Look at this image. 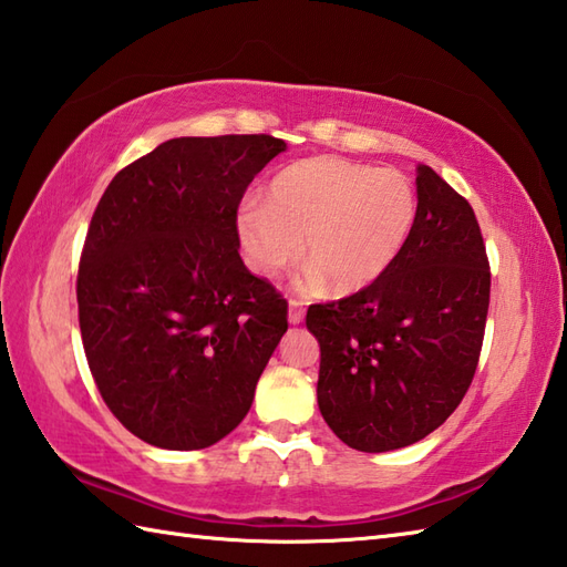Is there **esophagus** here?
Listing matches in <instances>:
<instances>
[{"instance_id": "obj_1", "label": "esophagus", "mask_w": 567, "mask_h": 567, "mask_svg": "<svg viewBox=\"0 0 567 567\" xmlns=\"http://www.w3.org/2000/svg\"><path fill=\"white\" fill-rule=\"evenodd\" d=\"M287 305H290V315H287V319H290L292 327H297V323L305 319V305L299 302V299H290Z\"/></svg>"}]
</instances>
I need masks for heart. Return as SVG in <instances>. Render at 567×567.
Masks as SVG:
<instances>
[{"label": "heart", "instance_id": "b5f03b06", "mask_svg": "<svg viewBox=\"0 0 567 567\" xmlns=\"http://www.w3.org/2000/svg\"><path fill=\"white\" fill-rule=\"evenodd\" d=\"M419 214L416 189L390 167L343 158L299 161L277 173L265 202L238 207L236 231L256 272L272 277L302 252L311 282L355 292L390 270Z\"/></svg>", "mask_w": 567, "mask_h": 567}]
</instances>
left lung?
Here are the masks:
<instances>
[{
    "instance_id": "left-lung-1",
    "label": "left lung",
    "mask_w": 567,
    "mask_h": 567,
    "mask_svg": "<svg viewBox=\"0 0 567 567\" xmlns=\"http://www.w3.org/2000/svg\"><path fill=\"white\" fill-rule=\"evenodd\" d=\"M419 214L380 280L307 311L321 348L323 421L363 453L436 431L473 382L489 307V262L467 199L416 167Z\"/></svg>"
}]
</instances>
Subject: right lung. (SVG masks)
I'll return each instance as SVG.
<instances>
[{
	"mask_svg": "<svg viewBox=\"0 0 567 567\" xmlns=\"http://www.w3.org/2000/svg\"><path fill=\"white\" fill-rule=\"evenodd\" d=\"M287 143L171 138L118 173L78 272L84 355L112 414L151 445L231 433L287 331V302L238 256L244 192Z\"/></svg>",
	"mask_w": 567,
	"mask_h": 567,
	"instance_id": "right-lung-1",
	"label": "right lung"
}]
</instances>
